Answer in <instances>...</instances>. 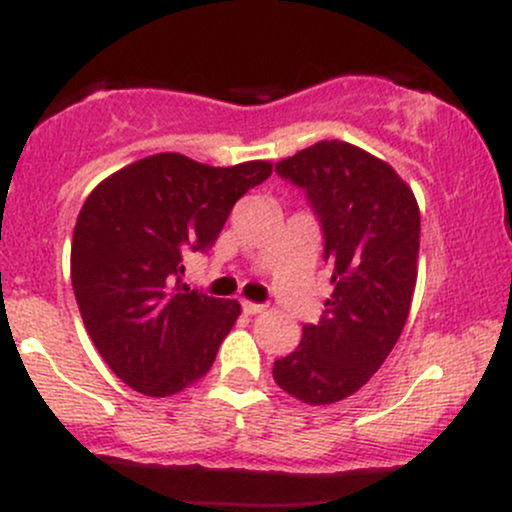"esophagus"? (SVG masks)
<instances>
[{"mask_svg": "<svg viewBox=\"0 0 512 512\" xmlns=\"http://www.w3.org/2000/svg\"><path fill=\"white\" fill-rule=\"evenodd\" d=\"M262 310H264L262 303L243 301V313H245V315H257V313H262Z\"/></svg>", "mask_w": 512, "mask_h": 512, "instance_id": "esophagus-1", "label": "esophagus"}]
</instances>
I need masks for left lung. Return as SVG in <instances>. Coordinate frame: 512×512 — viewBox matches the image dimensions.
<instances>
[{"label": "left lung", "mask_w": 512, "mask_h": 512, "mask_svg": "<svg viewBox=\"0 0 512 512\" xmlns=\"http://www.w3.org/2000/svg\"><path fill=\"white\" fill-rule=\"evenodd\" d=\"M301 187L325 238L334 291L317 325L274 361L276 385L305 404H332L368 383L407 322L421 216L407 182L346 142H317L276 163Z\"/></svg>", "instance_id": "8db88e82"}]
</instances>
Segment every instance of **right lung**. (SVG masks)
<instances>
[{
    "label": "right lung",
    "instance_id": "add662e5",
    "mask_svg": "<svg viewBox=\"0 0 512 512\" xmlns=\"http://www.w3.org/2000/svg\"><path fill=\"white\" fill-rule=\"evenodd\" d=\"M269 161L214 168L156 154L88 195L72 240V286L91 342L113 373L149 397L178 395L209 373L240 315L182 286V257L207 252Z\"/></svg>",
    "mask_w": 512,
    "mask_h": 512
}]
</instances>
